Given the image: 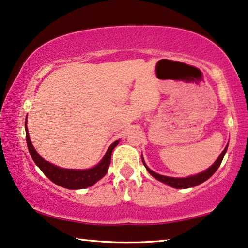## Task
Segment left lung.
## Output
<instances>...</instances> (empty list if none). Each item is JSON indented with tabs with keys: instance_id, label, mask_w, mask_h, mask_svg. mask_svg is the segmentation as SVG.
<instances>
[{
	"instance_id": "obj_1",
	"label": "left lung",
	"mask_w": 248,
	"mask_h": 248,
	"mask_svg": "<svg viewBox=\"0 0 248 248\" xmlns=\"http://www.w3.org/2000/svg\"><path fill=\"white\" fill-rule=\"evenodd\" d=\"M227 148H228V145L226 146L224 151H222L219 157L216 160V162H215L209 169H207L206 171L202 172V173H199L197 175H191V177H188V178H171V177H164V175H160V174L155 173V172H153L152 170H150V169L146 167V164L144 163L143 159H142V162H143V164H144V167L146 168V170L149 171V173L152 175V177L157 179L159 181L164 182L166 185H169V186H173V188H177V189L191 188V186H196L200 184H202V182L206 181L207 179H209L211 175H213L215 172L217 171V169L219 168L222 159H224V155H225L226 151H227Z\"/></svg>"
}]
</instances>
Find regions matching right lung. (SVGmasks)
Here are the masks:
<instances>
[{
  "label": "right lung",
  "instance_id": "1",
  "mask_svg": "<svg viewBox=\"0 0 248 248\" xmlns=\"http://www.w3.org/2000/svg\"><path fill=\"white\" fill-rule=\"evenodd\" d=\"M27 127V124H26ZM26 139L29 152L31 154V157L33 159L34 163L40 168V170L48 177L52 182L60 186H63L66 189H84L96 184L100 180L104 175L107 173L108 167L110 164V156L115 146L118 144V141L114 142L109 149L107 150L105 156L97 164V166L88 169V170H71V169H62L53 164L46 162L37 153L33 145L30 141L28 130L26 128Z\"/></svg>",
  "mask_w": 248,
  "mask_h": 248
}]
</instances>
